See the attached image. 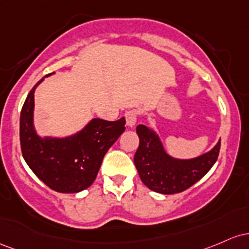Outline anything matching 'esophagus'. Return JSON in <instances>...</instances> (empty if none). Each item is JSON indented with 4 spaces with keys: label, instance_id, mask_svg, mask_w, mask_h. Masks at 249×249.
<instances>
[{
    "label": "esophagus",
    "instance_id": "obj_1",
    "mask_svg": "<svg viewBox=\"0 0 249 249\" xmlns=\"http://www.w3.org/2000/svg\"><path fill=\"white\" fill-rule=\"evenodd\" d=\"M125 121H127V125L129 128H133L136 124V120H138V111L136 110H128L124 114Z\"/></svg>",
    "mask_w": 249,
    "mask_h": 249
}]
</instances>
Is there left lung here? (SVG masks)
Segmentation results:
<instances>
[{"label": "left lung", "instance_id": "8db88e82", "mask_svg": "<svg viewBox=\"0 0 249 249\" xmlns=\"http://www.w3.org/2000/svg\"><path fill=\"white\" fill-rule=\"evenodd\" d=\"M136 133L140 144L134 163L140 178L150 191L160 194H177L188 189L207 174L219 156L221 140L205 154L178 159L167 153L160 136L148 122L138 125Z\"/></svg>", "mask_w": 249, "mask_h": 249}]
</instances>
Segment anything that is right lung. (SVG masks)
<instances>
[{
    "label": "right lung",
    "mask_w": 249,
    "mask_h": 249,
    "mask_svg": "<svg viewBox=\"0 0 249 249\" xmlns=\"http://www.w3.org/2000/svg\"><path fill=\"white\" fill-rule=\"evenodd\" d=\"M52 74H48V77ZM41 79L29 91L19 116L22 155L43 183L58 193H79L96 178L108 149L124 132L125 119L106 121L91 119L71 135L40 136L34 124V95Z\"/></svg>",
    "instance_id": "1"
}]
</instances>
